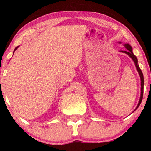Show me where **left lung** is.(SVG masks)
<instances>
[{"label":"left lung","instance_id":"left-lung-1","mask_svg":"<svg viewBox=\"0 0 151 151\" xmlns=\"http://www.w3.org/2000/svg\"><path fill=\"white\" fill-rule=\"evenodd\" d=\"M119 43H120L121 44V42H119ZM124 47L126 48L125 50H124V51H121V52H123V53H126V55H128L131 58V59L133 60V61L135 63V65H136V67L137 69V71H138V74H139L140 75V77H141V97H140V99H139V102H138V105H137L136 108L135 110H136L137 109H138V107L139 106L140 104H141V101H142V99H143V85H144V79H143V74L141 72V70L140 69L139 67V65H138V59L136 56L134 55V54L133 53V51H132V47H131V46L129 44H128V43H125V44H124ZM134 110V111H135Z\"/></svg>","mask_w":151,"mask_h":151}]
</instances>
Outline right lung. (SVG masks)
I'll return each instance as SVG.
<instances>
[{
  "instance_id": "obj_1",
  "label": "right lung",
  "mask_w": 151,
  "mask_h": 151,
  "mask_svg": "<svg viewBox=\"0 0 151 151\" xmlns=\"http://www.w3.org/2000/svg\"><path fill=\"white\" fill-rule=\"evenodd\" d=\"M18 47H19V46H18V47H15V48L14 51H13V54H14V52H15V50H16L17 49H18Z\"/></svg>"
}]
</instances>
